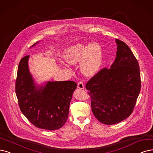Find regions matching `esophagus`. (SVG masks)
<instances>
[{
  "label": "esophagus",
  "instance_id": "34e87169",
  "mask_svg": "<svg viewBox=\"0 0 153 153\" xmlns=\"http://www.w3.org/2000/svg\"><path fill=\"white\" fill-rule=\"evenodd\" d=\"M77 88H79V89H84V83L82 81H79L78 82L77 84Z\"/></svg>",
  "mask_w": 153,
  "mask_h": 153
}]
</instances>
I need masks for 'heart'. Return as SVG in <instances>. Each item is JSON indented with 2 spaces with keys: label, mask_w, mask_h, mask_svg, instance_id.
<instances>
[{
  "label": "heart",
  "mask_w": 153,
  "mask_h": 153,
  "mask_svg": "<svg viewBox=\"0 0 153 153\" xmlns=\"http://www.w3.org/2000/svg\"><path fill=\"white\" fill-rule=\"evenodd\" d=\"M81 71L86 76H92L97 72L102 59L100 45L92 43L89 46L77 44L68 48L64 52L63 58L70 64H76L82 60Z\"/></svg>",
  "instance_id": "b5f03b06"
}]
</instances>
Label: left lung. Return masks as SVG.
Returning <instances> with one entry per match:
<instances>
[{"mask_svg":"<svg viewBox=\"0 0 153 153\" xmlns=\"http://www.w3.org/2000/svg\"><path fill=\"white\" fill-rule=\"evenodd\" d=\"M116 42L117 56L111 68L101 69L86 84L93 114L106 125L131 115L141 87L137 60L126 43L118 39Z\"/></svg>","mask_w":153,"mask_h":153,"instance_id":"obj_1","label":"left lung"}]
</instances>
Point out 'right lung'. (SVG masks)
<instances>
[{"mask_svg": "<svg viewBox=\"0 0 153 153\" xmlns=\"http://www.w3.org/2000/svg\"><path fill=\"white\" fill-rule=\"evenodd\" d=\"M28 58L29 55H26L21 59L16 80L15 91L20 110L38 128L59 129L67 120L77 84L71 81L48 82L44 88L37 89L28 69Z\"/></svg>", "mask_w": 153, "mask_h": 153, "instance_id": "obj_1", "label": "right lung"}]
</instances>
